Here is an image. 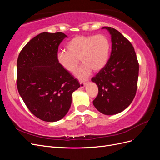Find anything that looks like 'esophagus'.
I'll use <instances>...</instances> for the list:
<instances>
[{
    "mask_svg": "<svg viewBox=\"0 0 160 160\" xmlns=\"http://www.w3.org/2000/svg\"><path fill=\"white\" fill-rule=\"evenodd\" d=\"M85 85H86V83H85V82H80V87H81V88H85Z\"/></svg>",
    "mask_w": 160,
    "mask_h": 160,
    "instance_id": "1",
    "label": "esophagus"
}]
</instances>
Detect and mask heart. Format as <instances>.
Returning a JSON list of instances; mask_svg holds the SVG:
<instances>
[{"instance_id": "b5f03b06", "label": "heart", "mask_w": 160, "mask_h": 160, "mask_svg": "<svg viewBox=\"0 0 160 160\" xmlns=\"http://www.w3.org/2000/svg\"><path fill=\"white\" fill-rule=\"evenodd\" d=\"M67 51H59L57 54L58 63L67 71L73 72L79 61L82 65L75 76L79 79H86L92 71H99L108 61L110 44L103 35L77 36L67 45Z\"/></svg>"}]
</instances>
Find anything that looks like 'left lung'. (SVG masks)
<instances>
[{
	"instance_id": "obj_1",
	"label": "left lung",
	"mask_w": 160,
	"mask_h": 160,
	"mask_svg": "<svg viewBox=\"0 0 160 160\" xmlns=\"http://www.w3.org/2000/svg\"><path fill=\"white\" fill-rule=\"evenodd\" d=\"M111 38V52L107 64L91 79L99 93L93 103L104 115L122 112L132 102L137 91L139 63L134 48L122 34L104 27Z\"/></svg>"
}]
</instances>
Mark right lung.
I'll use <instances>...</instances> for the list:
<instances>
[{"label":"right lung","mask_w":160,"mask_h":160,"mask_svg":"<svg viewBox=\"0 0 160 160\" xmlns=\"http://www.w3.org/2000/svg\"><path fill=\"white\" fill-rule=\"evenodd\" d=\"M65 37L61 32L38 34L18 57V93L31 112L45 122L63 118L71 107L72 93L80 87L57 62L58 47Z\"/></svg>","instance_id":"right-lung-1"}]
</instances>
